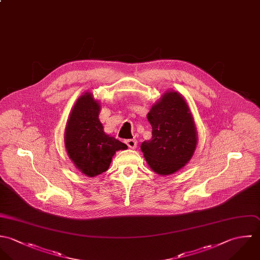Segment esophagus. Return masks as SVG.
Instances as JSON below:
<instances>
[{
    "instance_id": "obj_1",
    "label": "esophagus",
    "mask_w": 260,
    "mask_h": 260,
    "mask_svg": "<svg viewBox=\"0 0 260 260\" xmlns=\"http://www.w3.org/2000/svg\"><path fill=\"white\" fill-rule=\"evenodd\" d=\"M125 144L129 149H136L137 148V141L136 140H126Z\"/></svg>"
}]
</instances>
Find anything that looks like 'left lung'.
<instances>
[{
	"mask_svg": "<svg viewBox=\"0 0 260 260\" xmlns=\"http://www.w3.org/2000/svg\"><path fill=\"white\" fill-rule=\"evenodd\" d=\"M147 118L152 125V139L141 145L150 168L160 176L172 175L192 158L198 143L193 114L184 96L166 91L153 104Z\"/></svg>",
	"mask_w": 260,
	"mask_h": 260,
	"instance_id": "obj_1",
	"label": "left lung"
}]
</instances>
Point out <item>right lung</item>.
Wrapping results in <instances>:
<instances>
[{
  "label": "right lung",
  "instance_id": "1",
  "mask_svg": "<svg viewBox=\"0 0 260 260\" xmlns=\"http://www.w3.org/2000/svg\"><path fill=\"white\" fill-rule=\"evenodd\" d=\"M101 103L91 92L79 96L73 105L64 133V145L69 158L79 172L95 177L105 172L117 151L127 146L104 131L99 115Z\"/></svg>",
  "mask_w": 260,
  "mask_h": 260
}]
</instances>
